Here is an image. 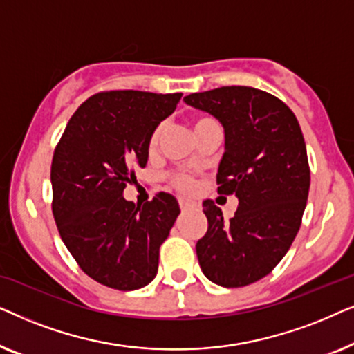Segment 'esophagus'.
Segmentation results:
<instances>
[{
    "instance_id": "esophagus-1",
    "label": "esophagus",
    "mask_w": 354,
    "mask_h": 354,
    "mask_svg": "<svg viewBox=\"0 0 354 354\" xmlns=\"http://www.w3.org/2000/svg\"><path fill=\"white\" fill-rule=\"evenodd\" d=\"M178 206H180L182 211H185L188 207L193 206V203L190 200H185V198H180V200H178Z\"/></svg>"
}]
</instances>
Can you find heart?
Here are the masks:
<instances>
[{
  "mask_svg": "<svg viewBox=\"0 0 354 354\" xmlns=\"http://www.w3.org/2000/svg\"><path fill=\"white\" fill-rule=\"evenodd\" d=\"M211 122H216V120L209 118V115H195V118H193V130L196 132V130H200L201 127H205V125L211 124ZM162 132H164V124H159L158 127L153 130L151 137H149V143H148V147L151 151L158 147ZM167 180L174 188H177V190H180V192H190L193 188V178H192V176H188L187 172H182V171L171 172L167 176Z\"/></svg>",
  "mask_w": 354,
  "mask_h": 354,
  "instance_id": "heart-1",
  "label": "heart"
}]
</instances>
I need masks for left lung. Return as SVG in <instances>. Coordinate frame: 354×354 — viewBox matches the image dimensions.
<instances>
[{
	"label": "left lung",
	"instance_id": "1",
	"mask_svg": "<svg viewBox=\"0 0 354 354\" xmlns=\"http://www.w3.org/2000/svg\"><path fill=\"white\" fill-rule=\"evenodd\" d=\"M183 101L224 125L217 192L239 198L229 221L203 201L207 230L196 241L198 261L211 282L245 287L272 272L298 234L311 182L306 143L292 109L268 91L221 86Z\"/></svg>",
	"mask_w": 354,
	"mask_h": 354
}]
</instances>
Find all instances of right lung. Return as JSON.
<instances>
[{
  "label": "right lung",
  "mask_w": 354,
  "mask_h": 354,
  "mask_svg": "<svg viewBox=\"0 0 354 354\" xmlns=\"http://www.w3.org/2000/svg\"><path fill=\"white\" fill-rule=\"evenodd\" d=\"M180 98L101 91L79 106L56 145L51 207L57 230L80 269L109 288L129 292L156 277L159 246L180 212L178 203L161 192L138 206L122 193L135 167L147 166L153 130Z\"/></svg>",
  "instance_id": "right-lung-1"
}]
</instances>
